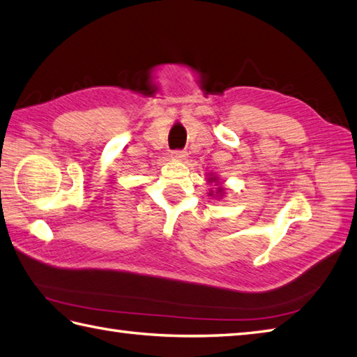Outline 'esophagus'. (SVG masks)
<instances>
[{
  "instance_id": "1",
  "label": "esophagus",
  "mask_w": 357,
  "mask_h": 357,
  "mask_svg": "<svg viewBox=\"0 0 357 357\" xmlns=\"http://www.w3.org/2000/svg\"><path fill=\"white\" fill-rule=\"evenodd\" d=\"M186 155H188V152L186 151H172L171 152V157L174 158V160H185L186 158Z\"/></svg>"
}]
</instances>
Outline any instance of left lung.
<instances>
[{
    "mask_svg": "<svg viewBox=\"0 0 357 357\" xmlns=\"http://www.w3.org/2000/svg\"><path fill=\"white\" fill-rule=\"evenodd\" d=\"M217 180H219V177H215V176H211L209 178H208V181H217ZM220 183V181H217V185H219ZM223 194V188H217V192H215V195H222ZM209 195H213V191H211L209 192Z\"/></svg>",
    "mask_w": 357,
    "mask_h": 357,
    "instance_id": "left-lung-1",
    "label": "left lung"
}]
</instances>
